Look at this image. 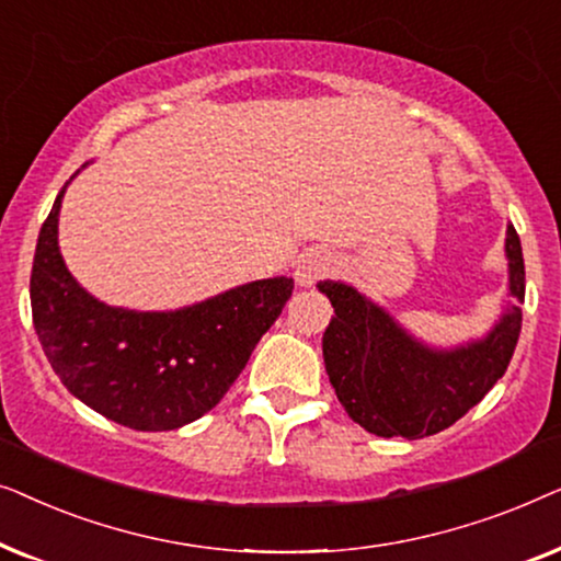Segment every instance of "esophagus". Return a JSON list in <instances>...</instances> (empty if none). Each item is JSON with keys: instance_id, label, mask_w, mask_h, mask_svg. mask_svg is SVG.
I'll return each instance as SVG.
<instances>
[{"instance_id": "34e87169", "label": "esophagus", "mask_w": 561, "mask_h": 561, "mask_svg": "<svg viewBox=\"0 0 561 561\" xmlns=\"http://www.w3.org/2000/svg\"><path fill=\"white\" fill-rule=\"evenodd\" d=\"M334 267V260L329 252L324 250H306L301 260L296 263V271H294V278H296V286L301 288H311L313 283L324 278V275L332 273Z\"/></svg>"}]
</instances>
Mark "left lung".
<instances>
[{"instance_id": "1", "label": "left lung", "mask_w": 561, "mask_h": 561, "mask_svg": "<svg viewBox=\"0 0 561 561\" xmlns=\"http://www.w3.org/2000/svg\"><path fill=\"white\" fill-rule=\"evenodd\" d=\"M505 260L511 301L485 336L455 347L419 340L350 283H319L334 306L321 336L324 367L355 424L386 439H424L449 428L488 396L503 378L520 334L526 271L513 225L505 229Z\"/></svg>"}]
</instances>
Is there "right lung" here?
Segmentation results:
<instances>
[{"label":"right lung","instance_id":"obj_1","mask_svg":"<svg viewBox=\"0 0 561 561\" xmlns=\"http://www.w3.org/2000/svg\"><path fill=\"white\" fill-rule=\"evenodd\" d=\"M68 183L37 237L30 278L33 324L50 367L81 403L137 432H171L202 419L280 317L294 278L242 283L173 311L99 301L73 278L58 248Z\"/></svg>","mask_w":561,"mask_h":561}]
</instances>
